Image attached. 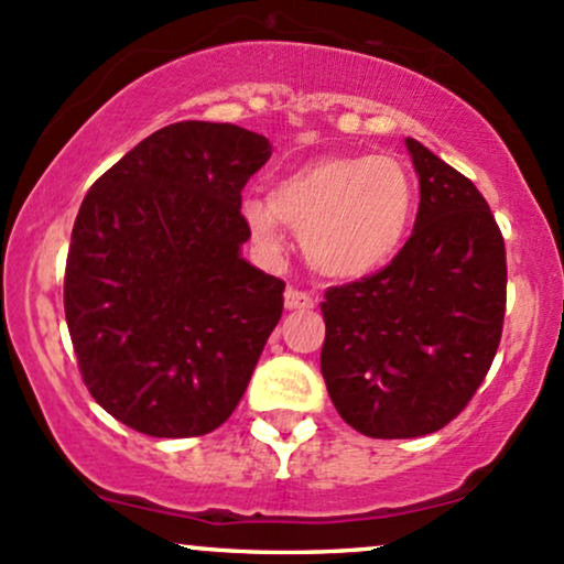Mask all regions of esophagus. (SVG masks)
Here are the masks:
<instances>
[{"mask_svg":"<svg viewBox=\"0 0 564 564\" xmlns=\"http://www.w3.org/2000/svg\"><path fill=\"white\" fill-rule=\"evenodd\" d=\"M284 306H288L290 312H306V308L316 306V299L314 293H306V290L288 288L284 290Z\"/></svg>","mask_w":564,"mask_h":564,"instance_id":"1","label":"esophagus"}]
</instances>
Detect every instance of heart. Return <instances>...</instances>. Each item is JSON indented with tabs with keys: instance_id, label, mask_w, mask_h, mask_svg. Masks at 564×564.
<instances>
[{
	"instance_id": "obj_1",
	"label": "heart",
	"mask_w": 564,
	"mask_h": 564,
	"mask_svg": "<svg viewBox=\"0 0 564 564\" xmlns=\"http://www.w3.org/2000/svg\"><path fill=\"white\" fill-rule=\"evenodd\" d=\"M413 213V183L391 156L346 154L301 164L245 202V218L263 245H280L284 224L303 234L308 263L327 276L372 274L397 256Z\"/></svg>"
}]
</instances>
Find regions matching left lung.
Here are the masks:
<instances>
[{"label": "left lung", "mask_w": 564, "mask_h": 564, "mask_svg": "<svg viewBox=\"0 0 564 564\" xmlns=\"http://www.w3.org/2000/svg\"><path fill=\"white\" fill-rule=\"evenodd\" d=\"M415 229L376 274L327 288L322 378L372 440L440 432L477 394L503 333L506 248L479 188L408 138Z\"/></svg>", "instance_id": "8db88e82"}]
</instances>
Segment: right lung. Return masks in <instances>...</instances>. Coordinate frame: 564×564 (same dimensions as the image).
<instances>
[{
    "label": "right lung",
    "mask_w": 564,
    "mask_h": 564,
    "mask_svg": "<svg viewBox=\"0 0 564 564\" xmlns=\"http://www.w3.org/2000/svg\"><path fill=\"white\" fill-rule=\"evenodd\" d=\"M269 138L175 122L106 170L74 220L63 308L93 400L149 436H202L234 413L284 306L239 256L242 188Z\"/></svg>",
    "instance_id": "obj_1"
}]
</instances>
